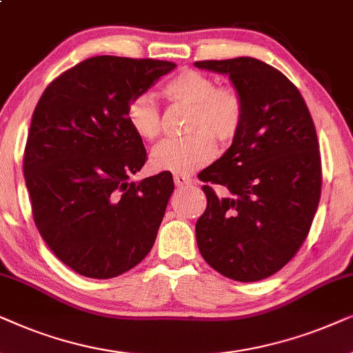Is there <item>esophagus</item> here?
Returning a JSON list of instances; mask_svg holds the SVG:
<instances>
[{"label": "esophagus", "instance_id": "1", "mask_svg": "<svg viewBox=\"0 0 353 353\" xmlns=\"http://www.w3.org/2000/svg\"><path fill=\"white\" fill-rule=\"evenodd\" d=\"M174 184L176 185H189L192 184V177L189 176V174H184V172H177L174 174Z\"/></svg>", "mask_w": 353, "mask_h": 353}]
</instances>
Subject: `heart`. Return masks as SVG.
<instances>
[{
  "instance_id": "obj_1",
  "label": "heart",
  "mask_w": 353,
  "mask_h": 353,
  "mask_svg": "<svg viewBox=\"0 0 353 353\" xmlns=\"http://www.w3.org/2000/svg\"><path fill=\"white\" fill-rule=\"evenodd\" d=\"M163 95L174 105L190 106L187 134L182 140H168L152 153V164L159 171L189 172L214 158V142L229 143L241 132L245 119V101L237 88L218 85L213 77L185 69L163 85ZM130 129L142 140L152 142L163 129V116L150 93L130 98L125 108Z\"/></svg>"
}]
</instances>
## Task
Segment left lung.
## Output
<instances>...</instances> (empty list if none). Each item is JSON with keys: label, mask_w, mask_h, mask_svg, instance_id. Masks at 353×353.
I'll list each match as a JSON object with an SVG mask.
<instances>
[{"label": "left lung", "mask_w": 353, "mask_h": 353, "mask_svg": "<svg viewBox=\"0 0 353 353\" xmlns=\"http://www.w3.org/2000/svg\"><path fill=\"white\" fill-rule=\"evenodd\" d=\"M228 74L245 101L231 147L199 174L206 210L195 224L205 261L225 278L255 283L295 256L321 196V154L307 103L281 70L255 58L196 61ZM211 183L224 185L218 197Z\"/></svg>", "instance_id": "obj_1"}]
</instances>
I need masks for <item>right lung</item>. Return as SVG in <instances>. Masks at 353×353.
I'll use <instances>...</instances> for the list:
<instances>
[{"label": "right lung", "mask_w": 353, "mask_h": 353, "mask_svg": "<svg viewBox=\"0 0 353 353\" xmlns=\"http://www.w3.org/2000/svg\"><path fill=\"white\" fill-rule=\"evenodd\" d=\"M176 64L95 56L54 79L37 103L23 150L32 216L65 266L110 279L137 266L174 190L169 171L129 182L147 161L125 108Z\"/></svg>", "instance_id": "1"}]
</instances>
